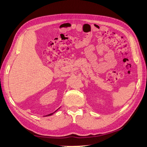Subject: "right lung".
<instances>
[{
	"label": "right lung",
	"mask_w": 147,
	"mask_h": 147,
	"mask_svg": "<svg viewBox=\"0 0 147 147\" xmlns=\"http://www.w3.org/2000/svg\"><path fill=\"white\" fill-rule=\"evenodd\" d=\"M53 113H51V114H48V115H47V116H51V115H52V114H53Z\"/></svg>",
	"instance_id": "right-lung-1"
}]
</instances>
